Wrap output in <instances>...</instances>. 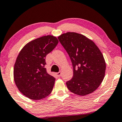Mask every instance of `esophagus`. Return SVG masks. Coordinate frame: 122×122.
<instances>
[{
  "label": "esophagus",
  "mask_w": 122,
  "mask_h": 122,
  "mask_svg": "<svg viewBox=\"0 0 122 122\" xmlns=\"http://www.w3.org/2000/svg\"><path fill=\"white\" fill-rule=\"evenodd\" d=\"M56 75L57 76L60 77L61 75V71H59V72H56Z\"/></svg>",
  "instance_id": "obj_1"
}]
</instances>
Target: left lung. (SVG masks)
Masks as SVG:
<instances>
[{
    "label": "left lung",
    "instance_id": "8db88e82",
    "mask_svg": "<svg viewBox=\"0 0 122 122\" xmlns=\"http://www.w3.org/2000/svg\"><path fill=\"white\" fill-rule=\"evenodd\" d=\"M58 39L68 53L73 76L66 82L69 90L79 96L95 91L104 79L106 62L103 55L92 40L81 34L68 32Z\"/></svg>",
    "mask_w": 122,
    "mask_h": 122
}]
</instances>
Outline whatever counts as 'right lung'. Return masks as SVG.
Listing matches in <instances>:
<instances>
[{
	"mask_svg": "<svg viewBox=\"0 0 122 122\" xmlns=\"http://www.w3.org/2000/svg\"><path fill=\"white\" fill-rule=\"evenodd\" d=\"M58 43L56 36L46 35L27 43L20 52L14 66V81L27 97L39 100L51 93L55 78L44 67L46 57Z\"/></svg>",
	"mask_w": 122,
	"mask_h": 122,
	"instance_id": "obj_1",
	"label": "right lung"
}]
</instances>
